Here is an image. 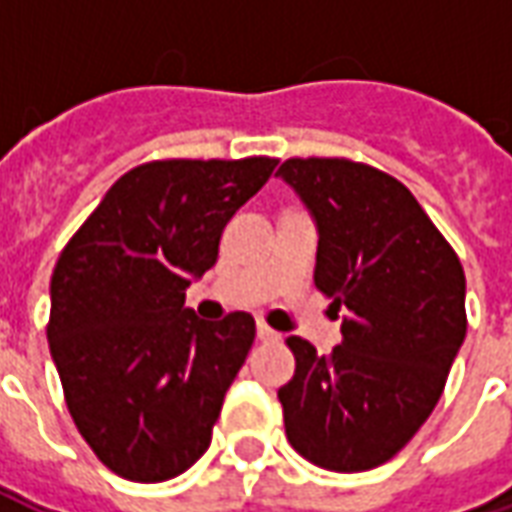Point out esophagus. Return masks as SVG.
<instances>
[{"label": "esophagus", "mask_w": 512, "mask_h": 512, "mask_svg": "<svg viewBox=\"0 0 512 512\" xmlns=\"http://www.w3.org/2000/svg\"><path fill=\"white\" fill-rule=\"evenodd\" d=\"M257 340L260 343H274V340H279V334L271 326H266V323H257Z\"/></svg>", "instance_id": "34e87169"}]
</instances>
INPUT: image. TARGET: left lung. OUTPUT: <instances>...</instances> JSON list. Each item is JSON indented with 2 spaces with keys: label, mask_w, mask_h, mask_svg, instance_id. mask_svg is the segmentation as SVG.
I'll list each match as a JSON object with an SVG mask.
<instances>
[{
  "label": "left lung",
  "mask_w": 512,
  "mask_h": 512,
  "mask_svg": "<svg viewBox=\"0 0 512 512\" xmlns=\"http://www.w3.org/2000/svg\"><path fill=\"white\" fill-rule=\"evenodd\" d=\"M277 175L318 227L315 288L343 312L332 354L288 337L279 389L293 450L332 472L376 469L439 403L466 337V277L414 194L348 158H288Z\"/></svg>",
  "instance_id": "obj_1"
}]
</instances>
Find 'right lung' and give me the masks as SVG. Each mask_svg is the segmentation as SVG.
<instances>
[{
  "mask_svg": "<svg viewBox=\"0 0 512 512\" xmlns=\"http://www.w3.org/2000/svg\"><path fill=\"white\" fill-rule=\"evenodd\" d=\"M277 158H167L117 180L51 274L49 348L98 461L134 483L189 469L255 343V318L202 321L191 279L216 266L224 224Z\"/></svg>",
  "mask_w": 512,
  "mask_h": 512,
  "instance_id": "obj_1",
  "label": "right lung"
}]
</instances>
